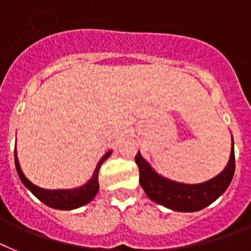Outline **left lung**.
<instances>
[{
	"instance_id": "left-lung-1",
	"label": "left lung",
	"mask_w": 251,
	"mask_h": 251,
	"mask_svg": "<svg viewBox=\"0 0 251 251\" xmlns=\"http://www.w3.org/2000/svg\"><path fill=\"white\" fill-rule=\"evenodd\" d=\"M135 162L139 168V183L147 196L156 203L175 211H199L209 206L226 192L235 174V150L232 140L229 161L223 172L215 178L200 184H183L164 178L151 168L138 152Z\"/></svg>"
}]
</instances>
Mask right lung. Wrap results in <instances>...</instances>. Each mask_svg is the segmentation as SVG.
Here are the masks:
<instances>
[{"label": "right lung", "instance_id": "1", "mask_svg": "<svg viewBox=\"0 0 251 251\" xmlns=\"http://www.w3.org/2000/svg\"><path fill=\"white\" fill-rule=\"evenodd\" d=\"M112 151L107 152V153L100 158L99 164L97 165V169L94 172L93 176L89 182L82 187L73 189H44L40 188L37 185H34L33 183H30L28 179L24 176L22 169H20L19 161L16 158L15 153V166L16 172L19 175L20 180L23 182L26 188L29 189L30 192L33 193L34 196L40 200L41 202H44L45 205L52 207V209H59V210H72V209H77L79 206H83L85 203L90 202L91 200L95 197L99 189V183H98V174H99V169H100L101 164L111 156Z\"/></svg>", "mask_w": 251, "mask_h": 251}]
</instances>
